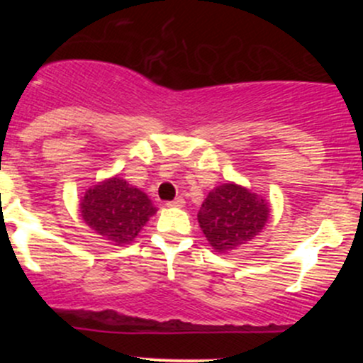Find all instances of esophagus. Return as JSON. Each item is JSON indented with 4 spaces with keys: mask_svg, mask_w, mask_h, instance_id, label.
Wrapping results in <instances>:
<instances>
[{
    "mask_svg": "<svg viewBox=\"0 0 363 363\" xmlns=\"http://www.w3.org/2000/svg\"><path fill=\"white\" fill-rule=\"evenodd\" d=\"M167 206H174V208H182V206H184V198H181V196H179V198L174 199V201H169V203H167Z\"/></svg>",
    "mask_w": 363,
    "mask_h": 363,
    "instance_id": "esophagus-1",
    "label": "esophagus"
}]
</instances>
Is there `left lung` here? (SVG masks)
<instances>
[{"mask_svg":"<svg viewBox=\"0 0 363 363\" xmlns=\"http://www.w3.org/2000/svg\"><path fill=\"white\" fill-rule=\"evenodd\" d=\"M268 215L269 206L261 196L227 182L210 191L198 213V222L211 247L227 252L259 235Z\"/></svg>","mask_w":363,"mask_h":363,"instance_id":"obj_1","label":"left lung"}]
</instances>
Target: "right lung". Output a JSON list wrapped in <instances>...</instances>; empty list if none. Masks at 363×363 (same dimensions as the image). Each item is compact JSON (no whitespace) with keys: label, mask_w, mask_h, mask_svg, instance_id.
<instances>
[{"label":"right lung","mask_w":363,"mask_h":363,"mask_svg":"<svg viewBox=\"0 0 363 363\" xmlns=\"http://www.w3.org/2000/svg\"><path fill=\"white\" fill-rule=\"evenodd\" d=\"M80 208L91 230L114 245L131 242L157 211L147 194L119 177L89 189Z\"/></svg>","instance_id":"add662e5"}]
</instances>
